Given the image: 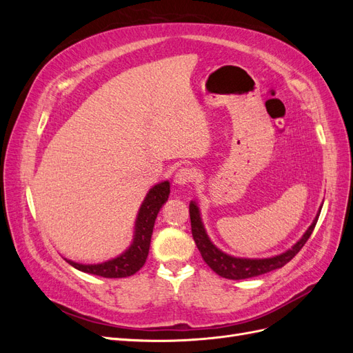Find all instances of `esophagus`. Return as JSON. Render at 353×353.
<instances>
[{
    "mask_svg": "<svg viewBox=\"0 0 353 353\" xmlns=\"http://www.w3.org/2000/svg\"><path fill=\"white\" fill-rule=\"evenodd\" d=\"M194 179V172L188 168H183L179 169L178 172L175 174V178H174V183L179 187H184V185H188L190 183H193Z\"/></svg>",
    "mask_w": 353,
    "mask_h": 353,
    "instance_id": "34e87169",
    "label": "esophagus"
}]
</instances>
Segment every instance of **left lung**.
<instances>
[{
    "label": "left lung",
    "instance_id": "obj_1",
    "mask_svg": "<svg viewBox=\"0 0 353 353\" xmlns=\"http://www.w3.org/2000/svg\"><path fill=\"white\" fill-rule=\"evenodd\" d=\"M321 208L323 205L319 206L316 216L314 218L311 225L305 231L303 236L292 245V249H288L280 254L271 256V258H237V256H231L216 248L209 239L205 225H203L200 208L196 200L190 201L191 232H193V239L196 241L199 252L201 253L203 261H205L218 275L228 280L252 279V276H258L266 272H271L274 270L283 268L287 262H290L294 258L299 250L303 248L307 239L311 237V234L316 225L319 213H321Z\"/></svg>",
    "mask_w": 353,
    "mask_h": 353
}]
</instances>
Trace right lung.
<instances>
[{"label": "right lung", "instance_id": "right-lung-1", "mask_svg": "<svg viewBox=\"0 0 353 353\" xmlns=\"http://www.w3.org/2000/svg\"><path fill=\"white\" fill-rule=\"evenodd\" d=\"M169 193V181H162V183H159L148 190V193L145 194L137 213L132 241L130 248L122 252L119 256L101 263H79L65 258L66 262L82 272L104 276V279H123V276H130L134 275L137 271H140L145 263L148 249H150L152 234L157 213L168 201Z\"/></svg>", "mask_w": 353, "mask_h": 353}]
</instances>
